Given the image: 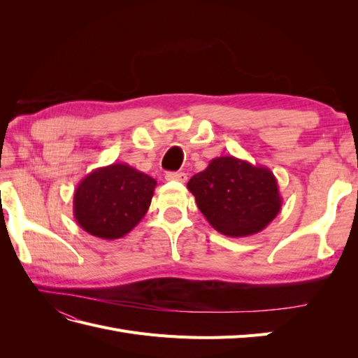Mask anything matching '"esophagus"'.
Here are the masks:
<instances>
[{
    "label": "esophagus",
    "instance_id": "esophagus-1",
    "mask_svg": "<svg viewBox=\"0 0 358 358\" xmlns=\"http://www.w3.org/2000/svg\"><path fill=\"white\" fill-rule=\"evenodd\" d=\"M166 179L183 183V182H187L188 176H187V173H183V171H169V173H166Z\"/></svg>",
    "mask_w": 358,
    "mask_h": 358
}]
</instances>
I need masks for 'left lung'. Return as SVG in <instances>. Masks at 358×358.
<instances>
[{
    "mask_svg": "<svg viewBox=\"0 0 358 358\" xmlns=\"http://www.w3.org/2000/svg\"><path fill=\"white\" fill-rule=\"evenodd\" d=\"M187 187L208 222L230 237L259 233L282 206L273 171L233 155L210 159Z\"/></svg>",
    "mask_w": 358,
    "mask_h": 358,
    "instance_id": "obj_1",
    "label": "left lung"
}]
</instances>
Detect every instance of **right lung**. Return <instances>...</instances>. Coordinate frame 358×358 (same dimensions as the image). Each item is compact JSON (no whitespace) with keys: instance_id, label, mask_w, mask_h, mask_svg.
Returning a JSON list of instances; mask_svg holds the SVG:
<instances>
[{"instance_id":"add662e5","label":"right lung","mask_w":358,"mask_h":358,"mask_svg":"<svg viewBox=\"0 0 358 358\" xmlns=\"http://www.w3.org/2000/svg\"><path fill=\"white\" fill-rule=\"evenodd\" d=\"M155 187L154 178L125 162L95 169L74 191V220L100 239H121L146 215Z\"/></svg>"}]
</instances>
